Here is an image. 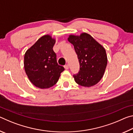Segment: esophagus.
<instances>
[{
    "label": "esophagus",
    "instance_id": "1",
    "mask_svg": "<svg viewBox=\"0 0 133 133\" xmlns=\"http://www.w3.org/2000/svg\"><path fill=\"white\" fill-rule=\"evenodd\" d=\"M64 69H65L67 70V69H69V64H66V65H65V66H64Z\"/></svg>",
    "mask_w": 133,
    "mask_h": 133
}]
</instances>
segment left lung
<instances>
[{"label":"left lung","instance_id":"1","mask_svg":"<svg viewBox=\"0 0 133 133\" xmlns=\"http://www.w3.org/2000/svg\"><path fill=\"white\" fill-rule=\"evenodd\" d=\"M68 41L73 45L80 63V71L73 75L78 85L90 87L100 82L107 64L105 49L88 33L69 35Z\"/></svg>","mask_w":133,"mask_h":133}]
</instances>
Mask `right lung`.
<instances>
[{"label": "right lung", "instance_id": "1", "mask_svg": "<svg viewBox=\"0 0 133 133\" xmlns=\"http://www.w3.org/2000/svg\"><path fill=\"white\" fill-rule=\"evenodd\" d=\"M55 42L50 35L43 36L24 54V70L31 83L38 88L53 86L64 70L57 63L53 50Z\"/></svg>", "mask_w": 133, "mask_h": 133}]
</instances>
